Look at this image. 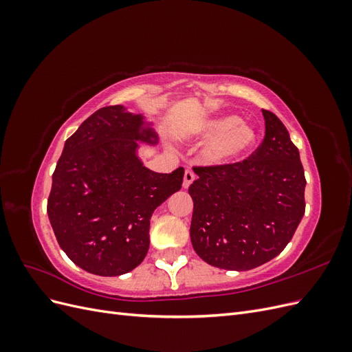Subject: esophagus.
<instances>
[{"mask_svg": "<svg viewBox=\"0 0 352 352\" xmlns=\"http://www.w3.org/2000/svg\"><path fill=\"white\" fill-rule=\"evenodd\" d=\"M195 180V173L192 172V170H186L185 172V176H184V188H189L190 184H192Z\"/></svg>", "mask_w": 352, "mask_h": 352, "instance_id": "1", "label": "esophagus"}]
</instances>
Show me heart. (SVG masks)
I'll use <instances>...</instances> for the list:
<instances>
[{"instance_id":"1","label":"heart","mask_w":352,"mask_h":352,"mask_svg":"<svg viewBox=\"0 0 352 352\" xmlns=\"http://www.w3.org/2000/svg\"><path fill=\"white\" fill-rule=\"evenodd\" d=\"M195 132L207 140H214L206 150V162L210 164L229 163L248 151L255 142V131L242 124L238 116L225 114L201 122Z\"/></svg>"}]
</instances>
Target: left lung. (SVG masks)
Returning a JSON list of instances; mask_svg holds the SVG:
<instances>
[{
	"mask_svg": "<svg viewBox=\"0 0 352 352\" xmlns=\"http://www.w3.org/2000/svg\"><path fill=\"white\" fill-rule=\"evenodd\" d=\"M265 135L238 163L194 166L198 179L190 241L199 257L225 270H251L279 255L305 212L300 151L279 117L263 110Z\"/></svg>",
	"mask_w": 352,
	"mask_h": 352,
	"instance_id": "obj_1",
	"label": "left lung"
}]
</instances>
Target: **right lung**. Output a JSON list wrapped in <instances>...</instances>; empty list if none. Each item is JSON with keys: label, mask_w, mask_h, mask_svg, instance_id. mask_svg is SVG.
I'll use <instances>...</instances> for the list:
<instances>
[{"label": "right lung", "mask_w": 352, "mask_h": 352, "mask_svg": "<svg viewBox=\"0 0 352 352\" xmlns=\"http://www.w3.org/2000/svg\"><path fill=\"white\" fill-rule=\"evenodd\" d=\"M142 116L123 105L91 114L65 144L52 173L47 212L67 257L98 276L140 265L150 248L154 210L182 188L184 167L155 173L136 157V141L151 142Z\"/></svg>", "instance_id": "obj_1"}]
</instances>
